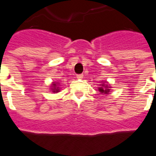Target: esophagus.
Returning a JSON list of instances; mask_svg holds the SVG:
<instances>
[{
  "instance_id": "1",
  "label": "esophagus",
  "mask_w": 156,
  "mask_h": 156,
  "mask_svg": "<svg viewBox=\"0 0 156 156\" xmlns=\"http://www.w3.org/2000/svg\"><path fill=\"white\" fill-rule=\"evenodd\" d=\"M83 78V74H78V75H77V78H78V79H82Z\"/></svg>"
}]
</instances>
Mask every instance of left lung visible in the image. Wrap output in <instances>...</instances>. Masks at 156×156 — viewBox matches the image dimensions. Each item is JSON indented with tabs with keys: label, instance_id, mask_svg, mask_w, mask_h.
<instances>
[{
	"label": "left lung",
	"instance_id": "8db88e82",
	"mask_svg": "<svg viewBox=\"0 0 156 156\" xmlns=\"http://www.w3.org/2000/svg\"><path fill=\"white\" fill-rule=\"evenodd\" d=\"M110 88H111V86L108 84V82H103L101 84L99 85L98 89L102 94H108L110 92Z\"/></svg>",
	"mask_w": 156,
	"mask_h": 156
}]
</instances>
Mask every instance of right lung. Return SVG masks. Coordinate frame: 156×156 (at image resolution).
<instances>
[{
	"label": "right lung",
	"instance_id": "right-lung-1",
	"mask_svg": "<svg viewBox=\"0 0 156 156\" xmlns=\"http://www.w3.org/2000/svg\"><path fill=\"white\" fill-rule=\"evenodd\" d=\"M61 83H58V82H52L51 83V86H50V91H51L52 93H58L60 92V86Z\"/></svg>",
	"mask_w": 156,
	"mask_h": 156
}]
</instances>
